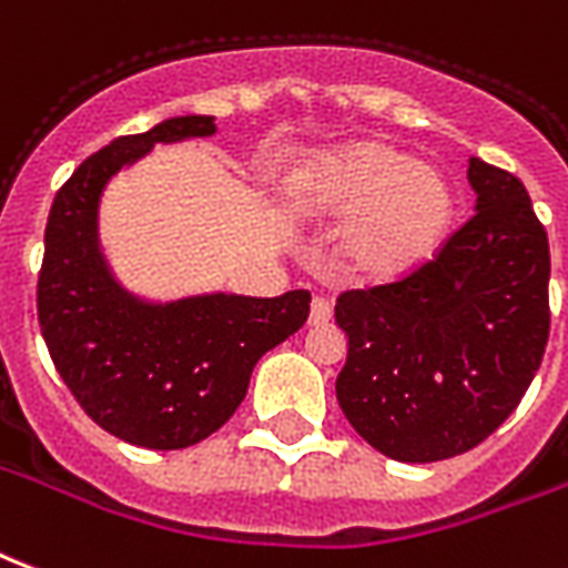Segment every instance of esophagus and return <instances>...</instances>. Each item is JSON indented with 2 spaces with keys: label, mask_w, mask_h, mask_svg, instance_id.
I'll return each instance as SVG.
<instances>
[{
  "label": "esophagus",
  "mask_w": 568,
  "mask_h": 568,
  "mask_svg": "<svg viewBox=\"0 0 568 568\" xmlns=\"http://www.w3.org/2000/svg\"><path fill=\"white\" fill-rule=\"evenodd\" d=\"M327 318H331V301L327 297H313V304H310V325H325Z\"/></svg>",
  "instance_id": "obj_1"
}]
</instances>
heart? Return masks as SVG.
Returning a JSON list of instances; mask_svg holds the SVG:
<instances>
[{"instance_id": "obj_1", "label": "heart", "mask_w": 568, "mask_h": 568, "mask_svg": "<svg viewBox=\"0 0 568 568\" xmlns=\"http://www.w3.org/2000/svg\"><path fill=\"white\" fill-rule=\"evenodd\" d=\"M301 220L337 222L339 264L361 283H397L427 264L452 222V189L430 165L385 141L322 150L285 178Z\"/></svg>"}]
</instances>
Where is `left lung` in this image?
<instances>
[{"mask_svg":"<svg viewBox=\"0 0 568 568\" xmlns=\"http://www.w3.org/2000/svg\"><path fill=\"white\" fill-rule=\"evenodd\" d=\"M476 213L397 283L343 292L337 400L403 464L464 455L515 413L541 364L551 310L548 231L515 174L469 159Z\"/></svg>","mask_w":568,"mask_h":568,"instance_id":"left-lung-1","label":"left lung"}]
</instances>
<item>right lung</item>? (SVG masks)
I'll use <instances>...</instances> for the list:
<instances>
[{
  "label": "right lung",
  "instance_id": "add662e5",
  "mask_svg": "<svg viewBox=\"0 0 568 568\" xmlns=\"http://www.w3.org/2000/svg\"><path fill=\"white\" fill-rule=\"evenodd\" d=\"M216 132L213 116H171L123 134L65 180L44 229L38 325L74 400L123 443L174 452L216 434L241 406L264 352L304 327L310 292L141 301L113 280L99 246L108 180L155 144Z\"/></svg>",
  "mask_w": 568,
  "mask_h": 568
}]
</instances>
